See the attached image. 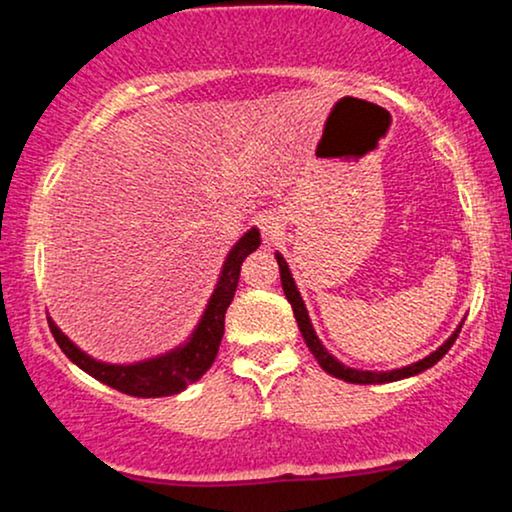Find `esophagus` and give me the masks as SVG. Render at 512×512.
Returning <instances> with one entry per match:
<instances>
[{"instance_id":"1","label":"esophagus","mask_w":512,"mask_h":512,"mask_svg":"<svg viewBox=\"0 0 512 512\" xmlns=\"http://www.w3.org/2000/svg\"><path fill=\"white\" fill-rule=\"evenodd\" d=\"M260 228H262L264 240H274L281 233V228H284V223H281V216L262 214L260 216Z\"/></svg>"}]
</instances>
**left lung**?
I'll return each mask as SVG.
<instances>
[{
  "instance_id": "left-lung-1",
  "label": "left lung",
  "mask_w": 512,
  "mask_h": 512,
  "mask_svg": "<svg viewBox=\"0 0 512 512\" xmlns=\"http://www.w3.org/2000/svg\"><path fill=\"white\" fill-rule=\"evenodd\" d=\"M274 257H276V264H279L281 286H284L286 301L291 303L293 317H296L298 330H301L305 344H308V349H310V354L315 356V361L320 363L322 370H327V373L334 375V378L346 380V383H356V385H383V383H395V380H404V378H411V375L424 373V370H428L431 366H436L440 358L448 354V349H450L452 344H455L457 334H460V330H462V322H460V325L455 327V332H452L450 337L445 339V342L440 344L436 351H431V354L421 358V361L409 363V366L392 368V370H361V368L344 366V363L339 361L337 356H332L330 351L325 349V344H322L320 337H317V334H315V327H313V322H310L308 308H305V303H303V298H301V291H298L296 281H293V274H291L289 264H286L284 257H281V252H274Z\"/></svg>"
}]
</instances>
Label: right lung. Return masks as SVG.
Masks as SVG:
<instances>
[{
  "mask_svg": "<svg viewBox=\"0 0 512 512\" xmlns=\"http://www.w3.org/2000/svg\"><path fill=\"white\" fill-rule=\"evenodd\" d=\"M257 248H260V231L252 226L250 231L243 233V238L228 250L219 279H216L214 291H211L207 301V308H204V313L199 317L195 330L187 337V342L166 351V354H158L134 363L98 361V358L81 351L79 346L55 325V320L48 317L52 337L57 339V344H60V349L67 354L69 361L76 363V366L91 375V378L113 387V390H120L132 397L178 395V392L187 390V385L197 383V380L207 373L211 363H214L216 354H219L223 320H226L228 305H231L233 296H236L240 264H243L245 257Z\"/></svg>",
  "mask_w": 512,
  "mask_h": 512,
  "instance_id": "right-lung-1",
  "label": "right lung"
}]
</instances>
